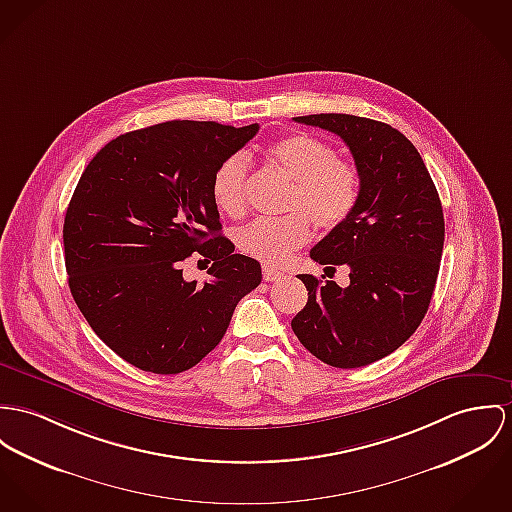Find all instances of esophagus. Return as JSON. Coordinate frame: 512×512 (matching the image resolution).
<instances>
[{
	"label": "esophagus",
	"mask_w": 512,
	"mask_h": 512,
	"mask_svg": "<svg viewBox=\"0 0 512 512\" xmlns=\"http://www.w3.org/2000/svg\"><path fill=\"white\" fill-rule=\"evenodd\" d=\"M282 275H284V273H282V271H278V269H273V267H263V278H265L267 282L278 280Z\"/></svg>",
	"instance_id": "obj_1"
}]
</instances>
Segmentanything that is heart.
Returning <instances> with one entry per match:
<instances>
[{
	"label": "heart",
	"instance_id": "1",
	"mask_svg": "<svg viewBox=\"0 0 512 512\" xmlns=\"http://www.w3.org/2000/svg\"><path fill=\"white\" fill-rule=\"evenodd\" d=\"M265 154L292 181L284 202L290 214L251 222L239 232L237 245L265 265H280L310 239L312 222L329 232L351 218L360 198V171L351 159L335 156L333 146L302 132L276 138ZM247 183V159L237 154L224 159L210 183L216 208L241 218L247 212Z\"/></svg>",
	"mask_w": 512,
	"mask_h": 512
}]
</instances>
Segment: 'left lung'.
<instances>
[{
    "mask_svg": "<svg viewBox=\"0 0 512 512\" xmlns=\"http://www.w3.org/2000/svg\"><path fill=\"white\" fill-rule=\"evenodd\" d=\"M294 120L343 138L360 171V198L310 251L333 271L347 265L349 286L298 276L308 304L292 331L325 364L360 368L399 349L427 314L444 245L442 204L417 148L390 124L341 113Z\"/></svg>",
    "mask_w": 512,
    "mask_h": 512,
    "instance_id": "obj_1",
    "label": "left lung"
}]
</instances>
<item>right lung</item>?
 Listing matches in <instances>:
<instances>
[{"label":"right lung","instance_id":"add662e5","mask_svg":"<svg viewBox=\"0 0 512 512\" xmlns=\"http://www.w3.org/2000/svg\"><path fill=\"white\" fill-rule=\"evenodd\" d=\"M259 124L169 120L120 134L81 173L64 220L72 296L97 337L132 366L179 374L224 337L261 265L234 253L210 183ZM193 252L204 285L182 278Z\"/></svg>","mask_w":512,"mask_h":512}]
</instances>
